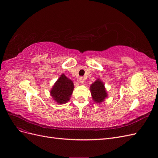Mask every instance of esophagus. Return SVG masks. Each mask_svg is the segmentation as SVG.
Instances as JSON below:
<instances>
[{
	"mask_svg": "<svg viewBox=\"0 0 158 158\" xmlns=\"http://www.w3.org/2000/svg\"><path fill=\"white\" fill-rule=\"evenodd\" d=\"M84 81H85V79H84V77H80V78H79V82H80V83H84Z\"/></svg>",
	"mask_w": 158,
	"mask_h": 158,
	"instance_id": "obj_1",
	"label": "esophagus"
}]
</instances>
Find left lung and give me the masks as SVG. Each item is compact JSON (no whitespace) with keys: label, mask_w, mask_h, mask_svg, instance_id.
Wrapping results in <instances>:
<instances>
[{"label":"left lung","mask_w":158,"mask_h":158,"mask_svg":"<svg viewBox=\"0 0 158 158\" xmlns=\"http://www.w3.org/2000/svg\"><path fill=\"white\" fill-rule=\"evenodd\" d=\"M90 90L92 98L96 103L102 102L104 99L107 97L106 89L101 80H97L94 84L91 85Z\"/></svg>","instance_id":"1"}]
</instances>
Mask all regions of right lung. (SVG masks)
<instances>
[{"label": "right lung", "mask_w": 158, "mask_h": 158, "mask_svg": "<svg viewBox=\"0 0 158 158\" xmlns=\"http://www.w3.org/2000/svg\"><path fill=\"white\" fill-rule=\"evenodd\" d=\"M74 89L73 81L62 74L51 91V95L58 103H65L69 101Z\"/></svg>", "instance_id": "1"}]
</instances>
